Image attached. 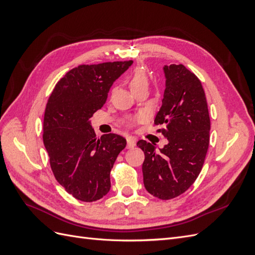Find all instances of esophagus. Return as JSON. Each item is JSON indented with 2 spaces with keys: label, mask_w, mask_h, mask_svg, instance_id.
I'll list each match as a JSON object with an SVG mask.
<instances>
[{
  "label": "esophagus",
  "mask_w": 255,
  "mask_h": 255,
  "mask_svg": "<svg viewBox=\"0 0 255 255\" xmlns=\"http://www.w3.org/2000/svg\"><path fill=\"white\" fill-rule=\"evenodd\" d=\"M127 142H128V148L130 149V148H134L135 144H136V139L134 137H127Z\"/></svg>",
  "instance_id": "esophagus-1"
}]
</instances>
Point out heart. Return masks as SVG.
I'll return each instance as SVG.
<instances>
[{
	"label": "heart",
	"instance_id": "b5f03b06",
	"mask_svg": "<svg viewBox=\"0 0 255 255\" xmlns=\"http://www.w3.org/2000/svg\"><path fill=\"white\" fill-rule=\"evenodd\" d=\"M150 84V78L149 75L146 74V72L141 68H137L135 70H133L130 72V74L128 75V86L129 88L132 89V91L134 94H136L137 91L142 90V89H148ZM141 117H137L133 120H129L128 123L130 125L133 121L140 119Z\"/></svg>",
	"mask_w": 255,
	"mask_h": 255
}]
</instances>
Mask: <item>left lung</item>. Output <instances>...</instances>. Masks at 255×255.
Returning <instances> with one entry per match:
<instances>
[{"instance_id":"obj_1","label":"left lung","mask_w":255,"mask_h":255,"mask_svg":"<svg viewBox=\"0 0 255 255\" xmlns=\"http://www.w3.org/2000/svg\"><path fill=\"white\" fill-rule=\"evenodd\" d=\"M166 88L154 123L167 139L163 149L139 140L144 153L143 184L146 191L170 200L186 191L198 177L210 143L211 120L202 84L183 65L164 67Z\"/></svg>"}]
</instances>
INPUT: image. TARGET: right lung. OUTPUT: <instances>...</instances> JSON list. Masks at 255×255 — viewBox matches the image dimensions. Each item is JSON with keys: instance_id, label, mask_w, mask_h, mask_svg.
<instances>
[{"instance_id": "add662e5", "label": "right lung", "mask_w": 255, "mask_h": 255, "mask_svg": "<svg viewBox=\"0 0 255 255\" xmlns=\"http://www.w3.org/2000/svg\"><path fill=\"white\" fill-rule=\"evenodd\" d=\"M132 64L127 60L73 68L48 100L42 138L51 169L68 194L81 201H97L111 189V170L127 140L113 133L98 138L90 118Z\"/></svg>"}]
</instances>
